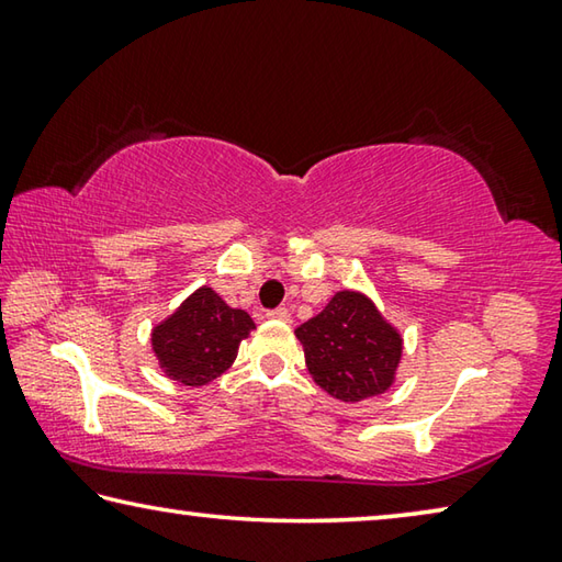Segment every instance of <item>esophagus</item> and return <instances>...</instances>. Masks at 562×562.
Listing matches in <instances>:
<instances>
[{
  "label": "esophagus",
  "mask_w": 562,
  "mask_h": 562,
  "mask_svg": "<svg viewBox=\"0 0 562 562\" xmlns=\"http://www.w3.org/2000/svg\"><path fill=\"white\" fill-rule=\"evenodd\" d=\"M270 319H282V322H290V310L288 307H274L268 312Z\"/></svg>",
  "instance_id": "1"
}]
</instances>
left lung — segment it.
<instances>
[{
	"label": "left lung",
	"mask_w": 562,
	"mask_h": 562,
	"mask_svg": "<svg viewBox=\"0 0 562 562\" xmlns=\"http://www.w3.org/2000/svg\"><path fill=\"white\" fill-rule=\"evenodd\" d=\"M315 382L339 402L355 404L389 389L402 339L364 294L337 292L317 317L294 329Z\"/></svg>",
	"instance_id": "1"
}]
</instances>
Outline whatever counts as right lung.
I'll list each match as a JSON object with an SVG mask.
<instances>
[{
	"mask_svg": "<svg viewBox=\"0 0 562 562\" xmlns=\"http://www.w3.org/2000/svg\"><path fill=\"white\" fill-rule=\"evenodd\" d=\"M250 329L255 322L247 312L227 307L211 288H201L154 329V349L170 379L203 386L233 364Z\"/></svg>",
	"mask_w": 562,
	"mask_h": 562,
	"instance_id": "obj_1",
	"label": "right lung"
}]
</instances>
